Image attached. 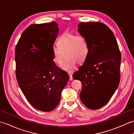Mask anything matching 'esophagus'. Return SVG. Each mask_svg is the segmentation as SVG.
Returning a JSON list of instances; mask_svg holds the SVG:
<instances>
[{
	"label": "esophagus",
	"mask_w": 134,
	"mask_h": 134,
	"mask_svg": "<svg viewBox=\"0 0 134 134\" xmlns=\"http://www.w3.org/2000/svg\"><path fill=\"white\" fill-rule=\"evenodd\" d=\"M69 78H70V81H72L73 79V78H72V75L71 74L69 75Z\"/></svg>",
	"instance_id": "1"
}]
</instances>
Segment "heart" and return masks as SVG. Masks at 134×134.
I'll list each match as a JSON object with an SVG mask.
<instances>
[{"label":"heart","instance_id":"b5f03b06","mask_svg":"<svg viewBox=\"0 0 134 134\" xmlns=\"http://www.w3.org/2000/svg\"><path fill=\"white\" fill-rule=\"evenodd\" d=\"M57 44L59 48H55L52 51L53 61L62 66L66 56L67 61L62 67L64 71L72 72L76 63H83L87 58L89 48L86 39L82 36L64 32L59 37Z\"/></svg>","mask_w":134,"mask_h":134}]
</instances>
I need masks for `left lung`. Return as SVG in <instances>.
Segmentation results:
<instances>
[{
  "mask_svg": "<svg viewBox=\"0 0 134 134\" xmlns=\"http://www.w3.org/2000/svg\"><path fill=\"white\" fill-rule=\"evenodd\" d=\"M78 26L87 41L89 52L73 78L82 83L83 104L90 109H98L108 103L119 86L121 53L114 34L106 25L81 22Z\"/></svg>",
  "mask_w": 134,
  "mask_h": 134,
  "instance_id": "obj_1",
  "label": "left lung"
}]
</instances>
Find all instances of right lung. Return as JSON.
<instances>
[{
  "label": "right lung",
  "instance_id": "obj_1",
  "mask_svg": "<svg viewBox=\"0 0 134 134\" xmlns=\"http://www.w3.org/2000/svg\"><path fill=\"white\" fill-rule=\"evenodd\" d=\"M59 28L55 21L30 25L16 45L15 74L19 86L29 103L43 112L58 106L69 79L67 73L53 59Z\"/></svg>",
  "mask_w": 134,
  "mask_h": 134
}]
</instances>
